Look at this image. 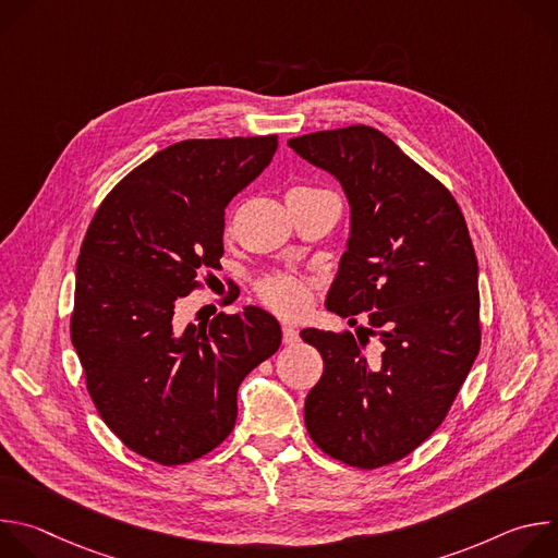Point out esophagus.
Here are the masks:
<instances>
[{
  "label": "esophagus",
  "mask_w": 558,
  "mask_h": 558,
  "mask_svg": "<svg viewBox=\"0 0 558 558\" xmlns=\"http://www.w3.org/2000/svg\"><path fill=\"white\" fill-rule=\"evenodd\" d=\"M300 340V336H298V331L293 329V327H289V325H284L282 327V344H295Z\"/></svg>",
  "instance_id": "34e87169"
}]
</instances>
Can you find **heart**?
Masks as SVG:
<instances>
[{
	"label": "heart",
	"mask_w": 558,
	"mask_h": 558,
	"mask_svg": "<svg viewBox=\"0 0 558 558\" xmlns=\"http://www.w3.org/2000/svg\"><path fill=\"white\" fill-rule=\"evenodd\" d=\"M298 190H311V187H298ZM256 295L267 308H271L282 317H302L311 306V293L306 284L282 271L263 276L256 284Z\"/></svg>",
	"instance_id": "b5f03b06"
}]
</instances>
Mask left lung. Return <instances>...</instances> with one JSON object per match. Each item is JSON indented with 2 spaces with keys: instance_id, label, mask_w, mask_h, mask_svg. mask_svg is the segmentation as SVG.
I'll list each match as a JSON object with an SVG mask.
<instances>
[{
  "instance_id": "obj_1",
  "label": "left lung",
  "mask_w": 558,
  "mask_h": 558,
  "mask_svg": "<svg viewBox=\"0 0 558 558\" xmlns=\"http://www.w3.org/2000/svg\"><path fill=\"white\" fill-rule=\"evenodd\" d=\"M351 203V238L327 308L366 313L353 333L304 329L325 371L304 402L311 441L362 470L395 463L446 420L482 347L480 267L450 190L386 134L349 125L289 138ZM377 339L375 365L365 347Z\"/></svg>"
}]
</instances>
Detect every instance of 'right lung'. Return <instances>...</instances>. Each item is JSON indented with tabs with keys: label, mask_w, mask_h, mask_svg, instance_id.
Returning a JSON list of instances; mask_svg holds the SVG:
<instances>
[{
	"label": "right lung",
	"mask_w": 558,
	"mask_h": 558,
	"mask_svg": "<svg viewBox=\"0 0 558 558\" xmlns=\"http://www.w3.org/2000/svg\"><path fill=\"white\" fill-rule=\"evenodd\" d=\"M276 147V134L174 143L121 179L88 225L70 338L101 420L154 463L218 448L238 386L280 347V325L258 306L198 327L179 320L183 298L220 269L227 203Z\"/></svg>",
	"instance_id": "1"
}]
</instances>
